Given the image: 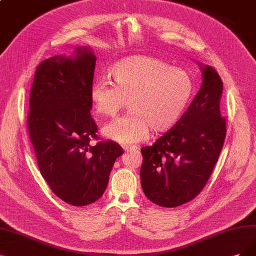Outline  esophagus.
<instances>
[{
    "mask_svg": "<svg viewBox=\"0 0 256 256\" xmlns=\"http://www.w3.org/2000/svg\"><path fill=\"white\" fill-rule=\"evenodd\" d=\"M123 148L128 152V150H137L138 146H123Z\"/></svg>",
    "mask_w": 256,
    "mask_h": 256,
    "instance_id": "esophagus-1",
    "label": "esophagus"
}]
</instances>
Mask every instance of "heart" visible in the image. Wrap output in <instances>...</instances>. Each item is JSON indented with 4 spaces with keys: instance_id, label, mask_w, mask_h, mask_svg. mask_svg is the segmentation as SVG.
Returning <instances> with one entry per match:
<instances>
[{
    "instance_id": "heart-1",
    "label": "heart",
    "mask_w": 256,
    "mask_h": 256,
    "mask_svg": "<svg viewBox=\"0 0 256 256\" xmlns=\"http://www.w3.org/2000/svg\"><path fill=\"white\" fill-rule=\"evenodd\" d=\"M114 79H97L90 86V101L100 115L112 117L130 100V112L102 128L121 144L140 142L152 128L171 130L180 120L193 96V81L182 70L154 56H132L112 65Z\"/></svg>"
}]
</instances>
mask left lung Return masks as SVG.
<instances>
[{"label": "left lung", "mask_w": 256, "mask_h": 256, "mask_svg": "<svg viewBox=\"0 0 256 256\" xmlns=\"http://www.w3.org/2000/svg\"><path fill=\"white\" fill-rule=\"evenodd\" d=\"M200 68L202 88L180 120L152 146L141 148V186L160 206L175 208L194 200L209 180L224 146L222 81L212 66Z\"/></svg>", "instance_id": "obj_1"}]
</instances>
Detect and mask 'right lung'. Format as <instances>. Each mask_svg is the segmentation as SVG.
Masks as SVG:
<instances>
[{
	"label": "right lung",
	"instance_id": "add662e5",
	"mask_svg": "<svg viewBox=\"0 0 256 256\" xmlns=\"http://www.w3.org/2000/svg\"><path fill=\"white\" fill-rule=\"evenodd\" d=\"M74 56H54L36 66L27 126L41 175L60 200L88 206L103 195L123 148L99 141L90 110L96 56L78 47Z\"/></svg>",
	"mask_w": 256,
	"mask_h": 256
}]
</instances>
